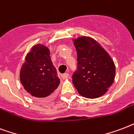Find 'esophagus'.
Wrapping results in <instances>:
<instances>
[{
	"instance_id": "esophagus-1",
	"label": "esophagus",
	"mask_w": 134,
	"mask_h": 134,
	"mask_svg": "<svg viewBox=\"0 0 134 134\" xmlns=\"http://www.w3.org/2000/svg\"><path fill=\"white\" fill-rule=\"evenodd\" d=\"M62 79H64V80H65V79H67L68 77V73H67V72H66V73H64V74L62 75Z\"/></svg>"
}]
</instances>
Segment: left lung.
Returning <instances> with one entry per match:
<instances>
[{
  "instance_id": "left-lung-1",
  "label": "left lung",
  "mask_w": 134,
  "mask_h": 134,
  "mask_svg": "<svg viewBox=\"0 0 134 134\" xmlns=\"http://www.w3.org/2000/svg\"><path fill=\"white\" fill-rule=\"evenodd\" d=\"M77 54V69L72 84L81 96L88 98L100 97L113 85L115 66L107 52L93 38L80 37L74 40Z\"/></svg>"
}]
</instances>
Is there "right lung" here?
Here are the masks:
<instances>
[{"mask_svg":"<svg viewBox=\"0 0 134 134\" xmlns=\"http://www.w3.org/2000/svg\"><path fill=\"white\" fill-rule=\"evenodd\" d=\"M50 52L43 44H36L25 58L20 70V81L26 91L38 98L51 96L60 84Z\"/></svg>","mask_w":134,"mask_h":134,"instance_id":"1","label":"right lung"}]
</instances>
